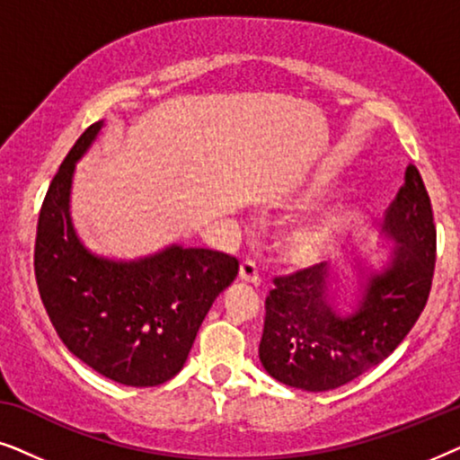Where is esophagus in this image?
Segmentation results:
<instances>
[{"label": "esophagus", "instance_id": "1", "mask_svg": "<svg viewBox=\"0 0 460 460\" xmlns=\"http://www.w3.org/2000/svg\"><path fill=\"white\" fill-rule=\"evenodd\" d=\"M238 279H241L243 282H251V285H257V282H260V270H257L255 261L244 260L241 263V268H238Z\"/></svg>", "mask_w": 460, "mask_h": 460}]
</instances>
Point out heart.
I'll return each mask as SVG.
<instances>
[{"label": "heart", "instance_id": "1", "mask_svg": "<svg viewBox=\"0 0 460 460\" xmlns=\"http://www.w3.org/2000/svg\"><path fill=\"white\" fill-rule=\"evenodd\" d=\"M332 247V228L326 224H312L295 230L287 241L288 260L310 266L323 260Z\"/></svg>", "mask_w": 460, "mask_h": 460}]
</instances>
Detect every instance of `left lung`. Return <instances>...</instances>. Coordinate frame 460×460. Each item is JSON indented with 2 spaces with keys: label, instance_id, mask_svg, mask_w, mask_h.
<instances>
[{
  "label": "left lung",
  "instance_id": "8db88e82",
  "mask_svg": "<svg viewBox=\"0 0 460 460\" xmlns=\"http://www.w3.org/2000/svg\"><path fill=\"white\" fill-rule=\"evenodd\" d=\"M395 243L389 263L362 282L351 312L335 305L318 270L274 279L260 341L263 368L285 385L329 392L385 360L417 323L436 268V224L429 194L414 165L383 222Z\"/></svg>",
  "mask_w": 460,
  "mask_h": 460
}]
</instances>
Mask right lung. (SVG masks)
Instances as JSON below:
<instances>
[{
  "label": "right lung",
  "mask_w": 460,
  "mask_h": 460,
  "mask_svg": "<svg viewBox=\"0 0 460 460\" xmlns=\"http://www.w3.org/2000/svg\"><path fill=\"white\" fill-rule=\"evenodd\" d=\"M102 125L81 134L43 199L37 288L71 354L106 379L155 387L184 367L213 301L236 279L238 261L181 244L140 260H109L79 241L71 222L73 173Z\"/></svg>",
  "instance_id": "obj_1"
}]
</instances>
